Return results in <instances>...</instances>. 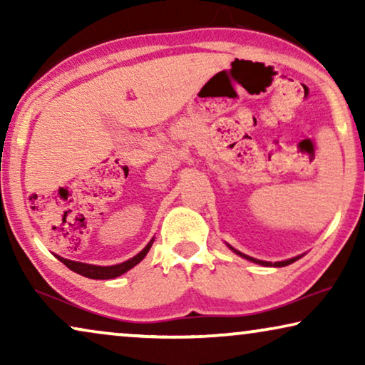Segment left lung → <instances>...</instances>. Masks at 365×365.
I'll use <instances>...</instances> for the list:
<instances>
[{
    "instance_id": "1",
    "label": "left lung",
    "mask_w": 365,
    "mask_h": 365,
    "mask_svg": "<svg viewBox=\"0 0 365 365\" xmlns=\"http://www.w3.org/2000/svg\"><path fill=\"white\" fill-rule=\"evenodd\" d=\"M232 249V247H231ZM234 252L236 254H239V256L241 257H246V259H249V261H252V262H256V264H261V266H276V267H284V266H289V264H292L294 261H297L299 257H292V259H287V261H281V262H266V261H257V259H254V257H249V256H246V254H242V252H239V251H236V249H234Z\"/></svg>"
}]
</instances>
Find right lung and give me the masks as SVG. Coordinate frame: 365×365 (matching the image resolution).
Listing matches in <instances>:
<instances>
[{
    "instance_id": "add662e5",
    "label": "right lung",
    "mask_w": 365,
    "mask_h": 365,
    "mask_svg": "<svg viewBox=\"0 0 365 365\" xmlns=\"http://www.w3.org/2000/svg\"><path fill=\"white\" fill-rule=\"evenodd\" d=\"M153 241H154V239H153ZM153 241L149 242L148 246L138 254V256H134L133 259H129V261H126V262L116 264V266H91V264L69 261V259H64V257H59V256H56V257L64 264V266L69 267L74 272L81 274V276H84V277H89V279H114V277L121 276V274H124V272H128L129 269H133L134 266H136V264L141 262L144 256L148 254L149 249H151Z\"/></svg>"
}]
</instances>
